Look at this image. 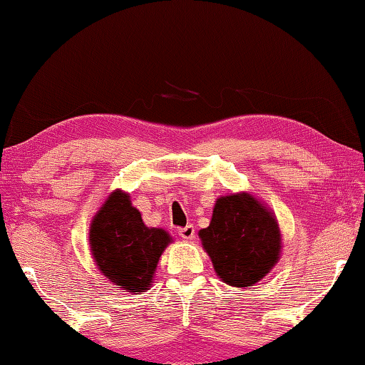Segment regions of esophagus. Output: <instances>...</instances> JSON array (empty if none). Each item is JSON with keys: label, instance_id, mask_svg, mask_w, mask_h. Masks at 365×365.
<instances>
[{"label": "esophagus", "instance_id": "1", "mask_svg": "<svg viewBox=\"0 0 365 365\" xmlns=\"http://www.w3.org/2000/svg\"><path fill=\"white\" fill-rule=\"evenodd\" d=\"M178 235L183 239H193L195 237V227L192 225H187L185 227H180L178 230Z\"/></svg>", "mask_w": 365, "mask_h": 365}]
</instances>
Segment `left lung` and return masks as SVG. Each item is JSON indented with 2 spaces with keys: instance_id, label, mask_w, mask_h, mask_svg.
<instances>
[{
  "instance_id": "left-lung-1",
  "label": "left lung",
  "mask_w": 365,
  "mask_h": 365,
  "mask_svg": "<svg viewBox=\"0 0 365 365\" xmlns=\"http://www.w3.org/2000/svg\"><path fill=\"white\" fill-rule=\"evenodd\" d=\"M198 235L217 277L227 285L252 287L280 259L275 216L251 193L217 198L210 226Z\"/></svg>"
}]
</instances>
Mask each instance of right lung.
I'll list each match as a JSON object with an SVG mask.
<instances>
[{"instance_id":"obj_1","label":"right lung","mask_w":365,"mask_h":365,"mask_svg":"<svg viewBox=\"0 0 365 365\" xmlns=\"http://www.w3.org/2000/svg\"><path fill=\"white\" fill-rule=\"evenodd\" d=\"M172 237L148 227L128 193L114 190L90 226L93 259L110 282L128 292H144L152 284L162 252Z\"/></svg>"}]
</instances>
